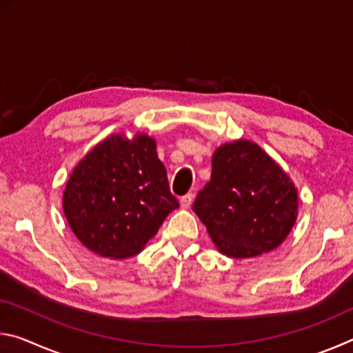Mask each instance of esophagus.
Returning <instances> with one entry per match:
<instances>
[{"instance_id": "obj_1", "label": "esophagus", "mask_w": 353, "mask_h": 353, "mask_svg": "<svg viewBox=\"0 0 353 353\" xmlns=\"http://www.w3.org/2000/svg\"><path fill=\"white\" fill-rule=\"evenodd\" d=\"M193 199H194V196L191 194V193L182 196V198H181V207H182V208H190V205H191V202H193Z\"/></svg>"}]
</instances>
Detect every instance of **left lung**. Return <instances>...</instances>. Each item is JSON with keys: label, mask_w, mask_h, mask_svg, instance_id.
Returning a JSON list of instances; mask_svg holds the SVG:
<instances>
[{"label": "left lung", "mask_w": 353, "mask_h": 353, "mask_svg": "<svg viewBox=\"0 0 353 353\" xmlns=\"http://www.w3.org/2000/svg\"><path fill=\"white\" fill-rule=\"evenodd\" d=\"M193 212L219 252L252 259L279 248L297 218V188L263 149L249 140L219 146L210 182Z\"/></svg>", "instance_id": "8db88e82"}]
</instances>
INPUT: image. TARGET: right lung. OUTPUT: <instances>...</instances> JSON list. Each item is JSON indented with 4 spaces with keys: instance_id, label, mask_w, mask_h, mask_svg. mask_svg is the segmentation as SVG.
I'll return each instance as SVG.
<instances>
[{
    "instance_id": "1",
    "label": "right lung",
    "mask_w": 353,
    "mask_h": 353,
    "mask_svg": "<svg viewBox=\"0 0 353 353\" xmlns=\"http://www.w3.org/2000/svg\"><path fill=\"white\" fill-rule=\"evenodd\" d=\"M177 207L155 140L146 134L101 141L76 165L63 191L73 234L105 259L141 252Z\"/></svg>"
}]
</instances>
